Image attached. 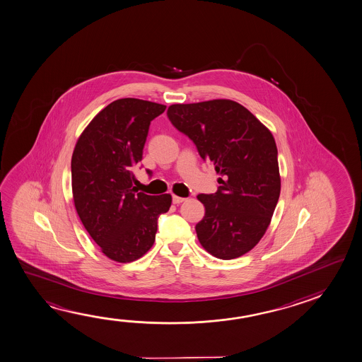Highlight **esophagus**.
I'll return each instance as SVG.
<instances>
[{"label": "esophagus", "instance_id": "1", "mask_svg": "<svg viewBox=\"0 0 362 362\" xmlns=\"http://www.w3.org/2000/svg\"><path fill=\"white\" fill-rule=\"evenodd\" d=\"M184 201H185V198H183V197L173 196V203H174V204L183 203Z\"/></svg>", "mask_w": 362, "mask_h": 362}]
</instances>
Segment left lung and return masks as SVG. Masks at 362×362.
<instances>
[{
  "mask_svg": "<svg viewBox=\"0 0 362 362\" xmlns=\"http://www.w3.org/2000/svg\"><path fill=\"white\" fill-rule=\"evenodd\" d=\"M166 115L221 175L216 193L197 197L206 208L196 226L199 243L222 260L245 255L265 235L280 196L273 134L231 100L177 103Z\"/></svg>",
  "mask_w": 362,
  "mask_h": 362,
  "instance_id": "obj_1",
  "label": "left lung"
}]
</instances>
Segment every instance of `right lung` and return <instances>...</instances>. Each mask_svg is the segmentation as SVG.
<instances>
[{"label": "right lung", "instance_id": "right-lung-1", "mask_svg": "<svg viewBox=\"0 0 362 362\" xmlns=\"http://www.w3.org/2000/svg\"><path fill=\"white\" fill-rule=\"evenodd\" d=\"M166 106L121 98L97 113L71 155V192L78 216L105 255L131 262L154 245L158 218L172 196H148L132 185L150 122Z\"/></svg>", "mask_w": 362, "mask_h": 362}]
</instances>
